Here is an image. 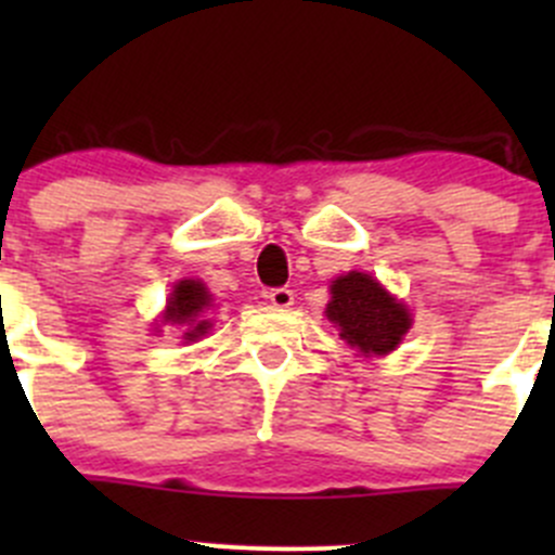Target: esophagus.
<instances>
[{"label":"esophagus","instance_id":"1","mask_svg":"<svg viewBox=\"0 0 555 555\" xmlns=\"http://www.w3.org/2000/svg\"><path fill=\"white\" fill-rule=\"evenodd\" d=\"M268 300H271L276 309H289V306L295 304V293L289 287H276L268 293Z\"/></svg>","mask_w":555,"mask_h":555}]
</instances>
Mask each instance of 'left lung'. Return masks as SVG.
Listing matches in <instances>:
<instances>
[{
	"label": "left lung",
	"instance_id": "1",
	"mask_svg": "<svg viewBox=\"0 0 555 555\" xmlns=\"http://www.w3.org/2000/svg\"><path fill=\"white\" fill-rule=\"evenodd\" d=\"M330 322L362 357H384L402 344L411 330V311L389 295L371 273L349 271L330 284Z\"/></svg>",
	"mask_w": 555,
	"mask_h": 555
}]
</instances>
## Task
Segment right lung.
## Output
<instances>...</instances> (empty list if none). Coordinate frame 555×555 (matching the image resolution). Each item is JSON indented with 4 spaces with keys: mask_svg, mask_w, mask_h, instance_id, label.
Segmentation results:
<instances>
[{
    "mask_svg": "<svg viewBox=\"0 0 555 555\" xmlns=\"http://www.w3.org/2000/svg\"><path fill=\"white\" fill-rule=\"evenodd\" d=\"M209 306L211 295L206 289V284L198 282V279H182V282L173 284L169 300H166L164 324L184 327V340H198L211 327V322L206 319V309Z\"/></svg>",
    "mask_w": 555,
    "mask_h": 555,
    "instance_id": "right-lung-1",
    "label": "right lung"
}]
</instances>
